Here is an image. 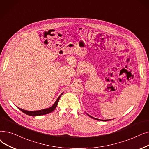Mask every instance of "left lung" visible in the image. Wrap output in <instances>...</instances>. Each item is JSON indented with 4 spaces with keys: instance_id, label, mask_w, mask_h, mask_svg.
I'll list each match as a JSON object with an SVG mask.
<instances>
[{
    "instance_id": "left-lung-1",
    "label": "left lung",
    "mask_w": 149,
    "mask_h": 149,
    "mask_svg": "<svg viewBox=\"0 0 149 149\" xmlns=\"http://www.w3.org/2000/svg\"><path fill=\"white\" fill-rule=\"evenodd\" d=\"M89 117H91V118H92L93 119H95V120H104V121H107V120H100V119H96V118H93V117H92V116H91L90 115H89V114H88Z\"/></svg>"
}]
</instances>
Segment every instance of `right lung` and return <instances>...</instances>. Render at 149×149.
<instances>
[{
  "label": "right lung",
  "instance_id": "add662e5",
  "mask_svg": "<svg viewBox=\"0 0 149 149\" xmlns=\"http://www.w3.org/2000/svg\"><path fill=\"white\" fill-rule=\"evenodd\" d=\"M63 94V93L62 94H60V95L58 97V98L56 99V100L55 101V102L54 103V104L51 107L49 108H46V109H41V110H38V111H27V110H25V109H22L20 108H18L20 110L23 112L24 113L26 114L29 116H41V115H44V114H49L50 113H51L52 111H53L54 109L56 108L57 105H58V103L59 102V100H60V97L61 96V95Z\"/></svg>",
  "mask_w": 149,
  "mask_h": 149
}]
</instances>
